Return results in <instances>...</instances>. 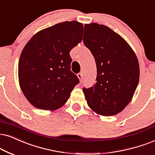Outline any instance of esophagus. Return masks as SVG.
Segmentation results:
<instances>
[{"mask_svg":"<svg viewBox=\"0 0 155 155\" xmlns=\"http://www.w3.org/2000/svg\"><path fill=\"white\" fill-rule=\"evenodd\" d=\"M77 76H78V78H79V79L80 81H81L82 79H83V74H82V73H79V74H77Z\"/></svg>","mask_w":155,"mask_h":155,"instance_id":"obj_1","label":"esophagus"}]
</instances>
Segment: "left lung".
I'll return each mask as SVG.
<instances>
[{
    "mask_svg": "<svg viewBox=\"0 0 155 155\" xmlns=\"http://www.w3.org/2000/svg\"><path fill=\"white\" fill-rule=\"evenodd\" d=\"M83 41L97 70V82L83 88L88 105L103 116L117 114L130 103L137 87V58L126 41L104 25L85 24Z\"/></svg>",
    "mask_w": 155,
    "mask_h": 155,
    "instance_id": "left-lung-1",
    "label": "left lung"
}]
</instances>
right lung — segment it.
Masks as SVG:
<instances>
[{
    "instance_id": "add662e5",
    "label": "right lung",
    "mask_w": 155,
    "mask_h": 155,
    "mask_svg": "<svg viewBox=\"0 0 155 155\" xmlns=\"http://www.w3.org/2000/svg\"><path fill=\"white\" fill-rule=\"evenodd\" d=\"M83 25L65 21L40 31L21 53L18 79L29 102L44 110L64 105L79 79L71 71L70 51L82 41Z\"/></svg>"
}]
</instances>
